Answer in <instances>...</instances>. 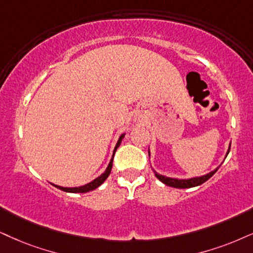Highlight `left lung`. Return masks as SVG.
Returning <instances> with one entry per match:
<instances>
[{
  "label": "left lung",
  "mask_w": 253,
  "mask_h": 253,
  "mask_svg": "<svg viewBox=\"0 0 253 253\" xmlns=\"http://www.w3.org/2000/svg\"><path fill=\"white\" fill-rule=\"evenodd\" d=\"M231 147V145H230ZM230 152V149L228 150V153H226V156H228ZM218 169V168H217ZM213 170L211 172H209V174L204 175V176H201V177H194V178H189V180H177V178H170V177H166L164 175H160L158 172H155V176L159 178L160 181L164 182L166 185H169V187H172V188H180V189H184V188H191V187H196V185H200L204 183V182L209 180L210 177L212 176L213 174L217 171Z\"/></svg>",
  "instance_id": "obj_1"
}]
</instances>
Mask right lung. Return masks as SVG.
<instances>
[{
  "mask_svg": "<svg viewBox=\"0 0 253 253\" xmlns=\"http://www.w3.org/2000/svg\"><path fill=\"white\" fill-rule=\"evenodd\" d=\"M124 135H125V134H123V135H121V136L119 137V140H118L116 148H114V153H116V150H117L118 147L120 146V142H121V140L124 139ZM114 153H113V156H112V159H111V161H110V165H108V167L106 168V170H105L104 174H101L100 176L95 178L94 181L89 182V183L83 185V187H78V188H64V187H59V185H55V184H53V185H55L56 188H58V189H60V190L66 191V193H87V191H91V190L97 189L99 185H101V184L104 183L105 180H106V178L108 177V175H110L111 169H112V165H113Z\"/></svg>",
  "mask_w": 253,
  "mask_h": 253,
  "instance_id": "obj_1",
  "label": "right lung"
}]
</instances>
